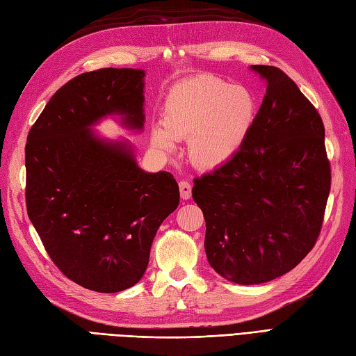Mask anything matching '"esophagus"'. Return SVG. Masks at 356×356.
<instances>
[{"mask_svg":"<svg viewBox=\"0 0 356 356\" xmlns=\"http://www.w3.org/2000/svg\"><path fill=\"white\" fill-rule=\"evenodd\" d=\"M179 192H181V199H190L192 197V184L188 181H179Z\"/></svg>","mask_w":356,"mask_h":356,"instance_id":"obj_1","label":"esophagus"}]
</instances>
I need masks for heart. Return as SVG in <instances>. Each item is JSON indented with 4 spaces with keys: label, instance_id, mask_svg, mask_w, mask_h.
Returning <instances> with one entry per match:
<instances>
[{
    "label": "heart",
    "instance_id": "1",
    "mask_svg": "<svg viewBox=\"0 0 356 356\" xmlns=\"http://www.w3.org/2000/svg\"><path fill=\"white\" fill-rule=\"evenodd\" d=\"M258 101L243 84L213 75L177 83L163 106V125L152 129L155 148L170 152L178 138H188V157L197 168L229 161L245 145L255 124Z\"/></svg>",
    "mask_w": 356,
    "mask_h": 356
}]
</instances>
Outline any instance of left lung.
Wrapping results in <instances>:
<instances>
[{
  "instance_id": "1",
  "label": "left lung",
  "mask_w": 356,
  "mask_h": 356,
  "mask_svg": "<svg viewBox=\"0 0 356 356\" xmlns=\"http://www.w3.org/2000/svg\"><path fill=\"white\" fill-rule=\"evenodd\" d=\"M252 131L218 169L195 178L208 263L236 284L272 281L296 267L322 231L331 190L325 127L316 107L275 66Z\"/></svg>"
}]
</instances>
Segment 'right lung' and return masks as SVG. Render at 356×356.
I'll list each match as a JSON object with an SVG mask.
<instances>
[{"mask_svg":"<svg viewBox=\"0 0 356 356\" xmlns=\"http://www.w3.org/2000/svg\"><path fill=\"white\" fill-rule=\"evenodd\" d=\"M143 76L128 67L76 75L48 101L25 145V202L43 248L67 280L99 293L140 281L157 229L179 204L172 173L143 172L127 143L90 133L107 115L143 128Z\"/></svg>","mask_w":356,"mask_h":356,"instance_id":"add662e5","label":"right lung"}]
</instances>
